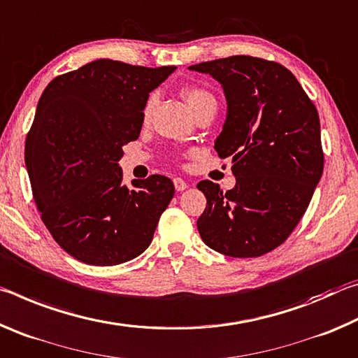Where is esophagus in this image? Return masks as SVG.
<instances>
[{"instance_id":"esophagus-1","label":"esophagus","mask_w":358,"mask_h":358,"mask_svg":"<svg viewBox=\"0 0 358 358\" xmlns=\"http://www.w3.org/2000/svg\"><path fill=\"white\" fill-rule=\"evenodd\" d=\"M173 185H175V189L177 191H185L187 187V183L183 180V178H173Z\"/></svg>"}]
</instances>
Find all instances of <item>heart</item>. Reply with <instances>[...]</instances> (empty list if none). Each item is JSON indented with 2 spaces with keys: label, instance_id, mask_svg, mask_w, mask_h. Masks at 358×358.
Wrapping results in <instances>:
<instances>
[{
  "label": "heart",
  "instance_id": "1",
  "mask_svg": "<svg viewBox=\"0 0 358 358\" xmlns=\"http://www.w3.org/2000/svg\"><path fill=\"white\" fill-rule=\"evenodd\" d=\"M183 98L186 101L187 107L191 108L192 115L199 113L203 108L207 107H215L216 108V99L215 96L211 94L208 90L201 88V87H192V88H186L183 92ZM153 107H155V98H150L147 101V104L143 107V118L148 120L151 112H153Z\"/></svg>",
  "mask_w": 358,
  "mask_h": 358
}]
</instances>
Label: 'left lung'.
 Returning a JSON list of instances; mask_svg holds the SVG:
<instances>
[{
    "mask_svg": "<svg viewBox=\"0 0 358 358\" xmlns=\"http://www.w3.org/2000/svg\"><path fill=\"white\" fill-rule=\"evenodd\" d=\"M222 85L227 118L215 148L232 157L237 185H197L207 207L203 243L230 257H259L282 245L311 202L324 172L319 113L287 68L235 55L189 66Z\"/></svg>",
    "mask_w": 358,
    "mask_h": 358,
    "instance_id": "left-lung-1",
    "label": "left lung"
}]
</instances>
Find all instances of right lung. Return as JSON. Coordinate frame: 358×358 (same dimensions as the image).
Listing matches in <instances>:
<instances>
[{
  "label": "right lung",
  "mask_w": 358,
  "mask_h": 358,
  "mask_svg": "<svg viewBox=\"0 0 358 358\" xmlns=\"http://www.w3.org/2000/svg\"><path fill=\"white\" fill-rule=\"evenodd\" d=\"M177 69L96 59L53 78L25 142L34 202L53 240L80 262L117 265L150 246L175 187L164 175L121 183L118 161L148 94Z\"/></svg>",
  "instance_id": "right-lung-1"
}]
</instances>
